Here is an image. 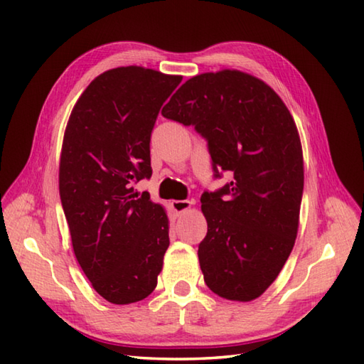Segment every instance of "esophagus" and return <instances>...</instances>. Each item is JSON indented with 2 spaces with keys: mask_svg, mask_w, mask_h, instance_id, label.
<instances>
[{
  "mask_svg": "<svg viewBox=\"0 0 364 364\" xmlns=\"http://www.w3.org/2000/svg\"><path fill=\"white\" fill-rule=\"evenodd\" d=\"M191 205L192 202H189V200H172V202H170V208H172V211L176 215L186 213L191 208Z\"/></svg>",
  "mask_w": 364,
  "mask_h": 364,
  "instance_id": "obj_1",
  "label": "esophagus"
}]
</instances>
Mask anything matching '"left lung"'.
I'll return each instance as SVG.
<instances>
[{
    "label": "left lung",
    "mask_w": 364,
    "mask_h": 364,
    "mask_svg": "<svg viewBox=\"0 0 364 364\" xmlns=\"http://www.w3.org/2000/svg\"><path fill=\"white\" fill-rule=\"evenodd\" d=\"M161 114L206 139L215 178L222 170L231 175L200 198L208 222L198 245L205 283L227 300L259 297L299 230L304 154L291 112L264 81L220 70L188 80Z\"/></svg>",
    "instance_id": "left-lung-1"
}]
</instances>
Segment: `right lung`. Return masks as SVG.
Listing matches in <instances>:
<instances>
[{"label": "right lung", "mask_w": 364, "mask_h": 364, "mask_svg": "<svg viewBox=\"0 0 364 364\" xmlns=\"http://www.w3.org/2000/svg\"><path fill=\"white\" fill-rule=\"evenodd\" d=\"M183 76L129 65L82 92L68 119L59 194L75 257L94 289L115 305L149 297L168 247V219L133 184L151 176L150 136Z\"/></svg>", "instance_id": "1"}]
</instances>
